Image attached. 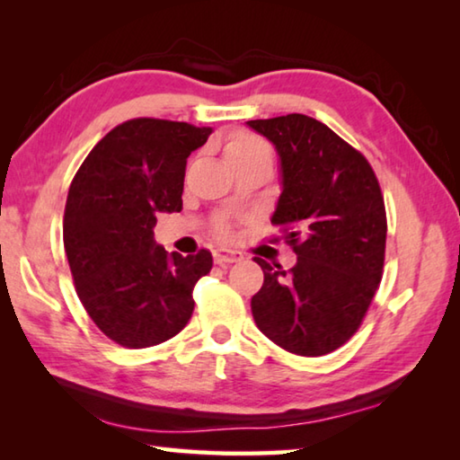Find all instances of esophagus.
<instances>
[{
	"instance_id": "esophagus-1",
	"label": "esophagus",
	"mask_w": 460,
	"mask_h": 460,
	"mask_svg": "<svg viewBox=\"0 0 460 460\" xmlns=\"http://www.w3.org/2000/svg\"><path fill=\"white\" fill-rule=\"evenodd\" d=\"M213 258H215V263H219V266H223V263L241 261V260H243V255H241L239 252H231V249L217 247L215 252H213Z\"/></svg>"
}]
</instances>
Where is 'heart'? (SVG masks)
I'll list each match as a JSON object with an SVG mask.
<instances>
[{
    "instance_id": "heart-1",
    "label": "heart",
    "mask_w": 460,
    "mask_h": 460,
    "mask_svg": "<svg viewBox=\"0 0 460 460\" xmlns=\"http://www.w3.org/2000/svg\"><path fill=\"white\" fill-rule=\"evenodd\" d=\"M260 150H268V147L261 142V139L253 137V136H239L227 146V154H231V152H260Z\"/></svg>"
}]
</instances>
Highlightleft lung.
<instances>
[{"instance_id":"8db88e82","label":"left lung","mask_w":460,"mask_h":460,"mask_svg":"<svg viewBox=\"0 0 460 460\" xmlns=\"http://www.w3.org/2000/svg\"><path fill=\"white\" fill-rule=\"evenodd\" d=\"M274 144L279 192L271 223L298 255L292 270L255 258L263 286L252 298L258 329L286 351L321 357L353 337L381 282L385 207L369 162L308 115L253 119Z\"/></svg>"}]
</instances>
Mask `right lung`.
Instances as JSON below:
<instances>
[{
	"label": "right lung",
	"mask_w": 460,
	"mask_h": 460,
	"mask_svg": "<svg viewBox=\"0 0 460 460\" xmlns=\"http://www.w3.org/2000/svg\"><path fill=\"white\" fill-rule=\"evenodd\" d=\"M213 134L184 121L121 123L84 158L68 189L65 252L84 310L128 349L160 345L190 321L192 288L213 255L168 253L158 213L182 211L186 158Z\"/></svg>",
	"instance_id": "1"
}]
</instances>
